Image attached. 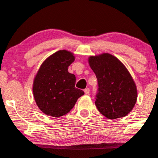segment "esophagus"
Returning <instances> with one entry per match:
<instances>
[{"label": "esophagus", "mask_w": 158, "mask_h": 158, "mask_svg": "<svg viewBox=\"0 0 158 158\" xmlns=\"http://www.w3.org/2000/svg\"><path fill=\"white\" fill-rule=\"evenodd\" d=\"M84 92H85V94H89V92H90V90H89V88H86V89L84 90Z\"/></svg>", "instance_id": "esophagus-1"}]
</instances>
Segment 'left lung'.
<instances>
[{
	"label": "left lung",
	"mask_w": 158,
	"mask_h": 158,
	"mask_svg": "<svg viewBox=\"0 0 158 158\" xmlns=\"http://www.w3.org/2000/svg\"><path fill=\"white\" fill-rule=\"evenodd\" d=\"M89 63L98 81L95 104L98 111L110 119L125 117L137 97L136 85L128 71L109 53L91 56Z\"/></svg>",
	"instance_id": "left-lung-1"
}]
</instances>
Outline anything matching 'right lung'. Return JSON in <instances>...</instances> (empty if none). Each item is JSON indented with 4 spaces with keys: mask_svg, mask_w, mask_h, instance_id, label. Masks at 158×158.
Segmentation results:
<instances>
[{
    "mask_svg": "<svg viewBox=\"0 0 158 158\" xmlns=\"http://www.w3.org/2000/svg\"><path fill=\"white\" fill-rule=\"evenodd\" d=\"M75 60L65 50L55 52L44 61L36 75L33 94L36 103L47 115L59 117L71 111L84 92L75 87L76 76L68 72Z\"/></svg>",
    "mask_w": 158,
    "mask_h": 158,
    "instance_id": "right-lung-1",
    "label": "right lung"
}]
</instances>
